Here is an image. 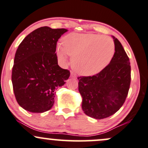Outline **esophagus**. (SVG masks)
<instances>
[{
    "mask_svg": "<svg viewBox=\"0 0 148 148\" xmlns=\"http://www.w3.org/2000/svg\"><path fill=\"white\" fill-rule=\"evenodd\" d=\"M71 78L76 79V78H77V74H76L75 73H74V72H71Z\"/></svg>",
    "mask_w": 148,
    "mask_h": 148,
    "instance_id": "1",
    "label": "esophagus"
}]
</instances>
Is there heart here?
Instances as JSON below:
<instances>
[{
  "label": "heart",
  "mask_w": 148,
  "mask_h": 148,
  "mask_svg": "<svg viewBox=\"0 0 148 148\" xmlns=\"http://www.w3.org/2000/svg\"><path fill=\"white\" fill-rule=\"evenodd\" d=\"M57 48L58 59L66 61L72 57V66L80 74L92 76L105 69L113 59L115 45L109 37L97 34L72 33L64 37Z\"/></svg>",
  "instance_id": "b5f03b06"
}]
</instances>
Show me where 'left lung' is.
I'll list each match as a JSON object with an SVG mask.
<instances>
[{"label":"left lung","instance_id":"8db88e82","mask_svg":"<svg viewBox=\"0 0 148 148\" xmlns=\"http://www.w3.org/2000/svg\"><path fill=\"white\" fill-rule=\"evenodd\" d=\"M113 38L115 53L109 64L96 75L78 77L82 109L96 119H106L119 111L130 88L129 58L119 40Z\"/></svg>","mask_w":148,"mask_h":148}]
</instances>
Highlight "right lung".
I'll use <instances>...</instances> for the list:
<instances>
[{"mask_svg": "<svg viewBox=\"0 0 148 148\" xmlns=\"http://www.w3.org/2000/svg\"><path fill=\"white\" fill-rule=\"evenodd\" d=\"M66 29L41 27L25 37L18 46L12 70V83L17 102L32 113L49 111L55 91L70 76L58 65L57 42Z\"/></svg>", "mask_w": 148, "mask_h": 148, "instance_id": "1", "label": "right lung"}]
</instances>
